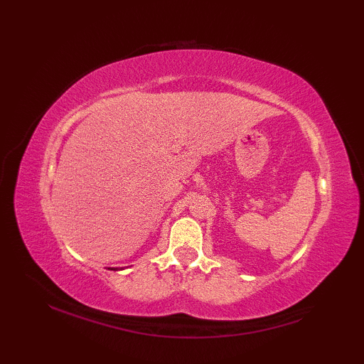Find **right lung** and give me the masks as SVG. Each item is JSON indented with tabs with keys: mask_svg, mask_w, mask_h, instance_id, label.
Segmentation results:
<instances>
[{
	"mask_svg": "<svg viewBox=\"0 0 364 364\" xmlns=\"http://www.w3.org/2000/svg\"><path fill=\"white\" fill-rule=\"evenodd\" d=\"M107 269H114V267H107ZM115 269H117V267H115ZM115 269H114V270H115Z\"/></svg>",
	"mask_w": 364,
	"mask_h": 364,
	"instance_id": "obj_1",
	"label": "right lung"
}]
</instances>
